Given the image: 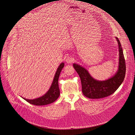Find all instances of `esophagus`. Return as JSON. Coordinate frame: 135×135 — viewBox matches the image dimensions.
Listing matches in <instances>:
<instances>
[{
  "mask_svg": "<svg viewBox=\"0 0 135 135\" xmlns=\"http://www.w3.org/2000/svg\"><path fill=\"white\" fill-rule=\"evenodd\" d=\"M65 61H66V62L67 63H68V64H71V63H72V62H73V59L71 57L68 56V57L66 58Z\"/></svg>",
  "mask_w": 135,
  "mask_h": 135,
  "instance_id": "esophagus-1",
  "label": "esophagus"
}]
</instances>
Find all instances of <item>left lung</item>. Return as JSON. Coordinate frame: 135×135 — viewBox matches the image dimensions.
<instances>
[{
  "label": "left lung",
  "instance_id": "left-lung-1",
  "mask_svg": "<svg viewBox=\"0 0 135 135\" xmlns=\"http://www.w3.org/2000/svg\"><path fill=\"white\" fill-rule=\"evenodd\" d=\"M116 39L119 49V64L117 72L112 78L104 81L97 80L84 68L75 63L73 65L80 78L83 93L87 98L101 99L107 97L113 94L124 80L126 71L125 59L120 41L117 37Z\"/></svg>",
  "mask_w": 135,
  "mask_h": 135
}]
</instances>
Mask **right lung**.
Instances as JSON below:
<instances>
[{"instance_id":"obj_1","label":"right lung","mask_w":135,"mask_h":135,"mask_svg":"<svg viewBox=\"0 0 135 135\" xmlns=\"http://www.w3.org/2000/svg\"><path fill=\"white\" fill-rule=\"evenodd\" d=\"M64 66V63H62L58 66L57 71L49 91L41 97L38 98L29 100L22 98L28 102L36 106H43L51 103L55 101L60 95V90L58 86V78L62 69Z\"/></svg>"}]
</instances>
